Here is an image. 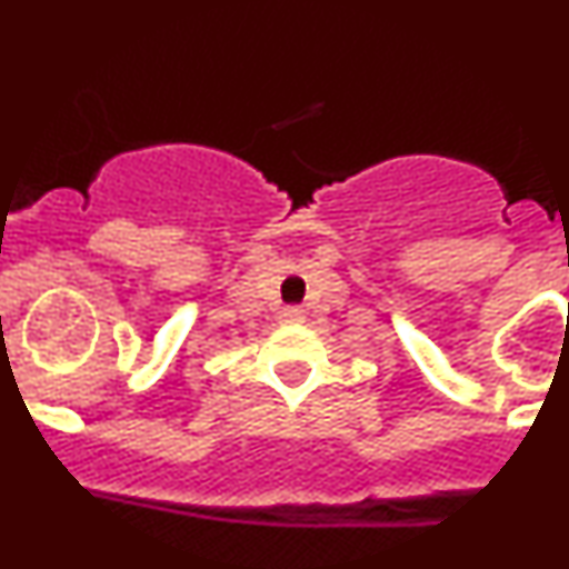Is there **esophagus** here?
Returning a JSON list of instances; mask_svg holds the SVG:
<instances>
[{
    "label": "esophagus",
    "mask_w": 569,
    "mask_h": 569,
    "mask_svg": "<svg viewBox=\"0 0 569 569\" xmlns=\"http://www.w3.org/2000/svg\"><path fill=\"white\" fill-rule=\"evenodd\" d=\"M283 319L286 321H302L306 319V313H302V308L291 306V308H283Z\"/></svg>",
    "instance_id": "34e87169"
}]
</instances>
